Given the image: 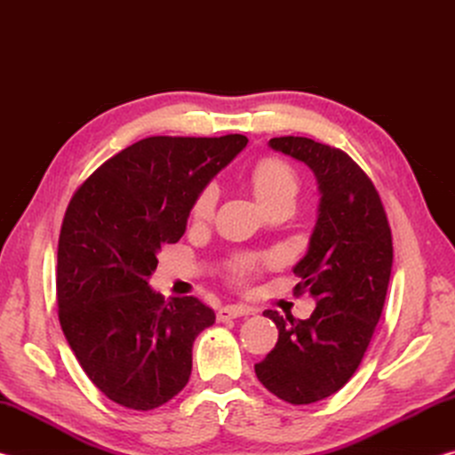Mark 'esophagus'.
Masks as SVG:
<instances>
[{
  "mask_svg": "<svg viewBox=\"0 0 455 455\" xmlns=\"http://www.w3.org/2000/svg\"><path fill=\"white\" fill-rule=\"evenodd\" d=\"M251 313H252L251 307H244V305H225V307H220V309H219L217 319L219 321L236 319V317H243V315H251Z\"/></svg>",
  "mask_w": 455,
  "mask_h": 455,
  "instance_id": "1",
  "label": "esophagus"
}]
</instances>
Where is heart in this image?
Returning a JSON list of instances; mask_svg holds the SVG:
<instances>
[{
    "label": "heart",
    "instance_id": "obj_1",
    "mask_svg": "<svg viewBox=\"0 0 455 455\" xmlns=\"http://www.w3.org/2000/svg\"><path fill=\"white\" fill-rule=\"evenodd\" d=\"M251 184L252 190L259 198V203L265 209H273L275 204L283 203V200H292L299 190V176L287 160L267 156L260 158L251 168ZM219 203V187L217 182L204 184L198 190V195L192 200L190 206V217L195 220H206L212 217L214 209ZM260 260L257 257H238L233 263V275L235 281H244L255 268L259 267Z\"/></svg>",
    "mask_w": 455,
    "mask_h": 455
}]
</instances>
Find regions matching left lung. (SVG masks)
Listing matches in <instances>:
<instances>
[{
	"label": "left lung",
	"instance_id": "obj_1",
	"mask_svg": "<svg viewBox=\"0 0 455 455\" xmlns=\"http://www.w3.org/2000/svg\"><path fill=\"white\" fill-rule=\"evenodd\" d=\"M268 146L317 176L319 219L292 268L295 292H311L317 307L309 319L265 311L279 341L255 373L283 402L307 405L333 395L357 371L385 305L394 241L379 192L349 154L303 136L271 138Z\"/></svg>",
	"mask_w": 455,
	"mask_h": 455
}]
</instances>
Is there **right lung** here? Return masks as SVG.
<instances>
[{"label": "right lung", "mask_w": 455, "mask_h": 455, "mask_svg": "<svg viewBox=\"0 0 455 455\" xmlns=\"http://www.w3.org/2000/svg\"><path fill=\"white\" fill-rule=\"evenodd\" d=\"M249 138L150 136L96 168L68 204L58 241V317L90 381L128 410L182 391L192 343L214 323L196 297L148 287L160 246L180 241L192 200Z\"/></svg>", "instance_id": "right-lung-1"}]
</instances>
